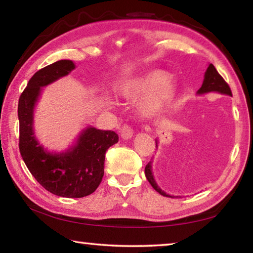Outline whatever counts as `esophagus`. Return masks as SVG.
<instances>
[{
  "instance_id": "1",
  "label": "esophagus",
  "mask_w": 253,
  "mask_h": 253,
  "mask_svg": "<svg viewBox=\"0 0 253 253\" xmlns=\"http://www.w3.org/2000/svg\"><path fill=\"white\" fill-rule=\"evenodd\" d=\"M120 133H121V138L124 140H127L132 138L133 135V129L129 126V124H123L120 129Z\"/></svg>"
}]
</instances>
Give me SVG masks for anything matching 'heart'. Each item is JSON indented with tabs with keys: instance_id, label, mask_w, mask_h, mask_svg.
Wrapping results in <instances>:
<instances>
[{
	"instance_id": "heart-1",
	"label": "heart",
	"mask_w": 253,
	"mask_h": 253,
	"mask_svg": "<svg viewBox=\"0 0 253 253\" xmlns=\"http://www.w3.org/2000/svg\"><path fill=\"white\" fill-rule=\"evenodd\" d=\"M176 92L177 84L170 80L169 73L163 69H152L123 88L124 96L131 99L149 94L141 104V110L146 115L163 112L170 105Z\"/></svg>"
}]
</instances>
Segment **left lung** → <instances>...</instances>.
<instances>
[{
  "mask_svg": "<svg viewBox=\"0 0 253 253\" xmlns=\"http://www.w3.org/2000/svg\"><path fill=\"white\" fill-rule=\"evenodd\" d=\"M210 92H218L221 94H225V95H229V96H232V92L229 84H227V83L223 80V77L220 75V74L217 73V70L214 67L213 64H210L208 69H206L205 75H204V82H203L202 87L197 90V94H205ZM157 142L158 141L156 140V147H158V143ZM144 173H146L148 181L150 183L152 187L155 188V190H157V192L161 194L163 196L173 198L172 196L166 194L164 190H161L159 188V186L157 185L154 175H152V171H151V161L150 163H148L146 168H144Z\"/></svg>",
  "mask_w": 253,
  "mask_h": 253,
  "instance_id": "obj_1",
  "label": "left lung"
}]
</instances>
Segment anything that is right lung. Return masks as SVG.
<instances>
[{"instance_id": "obj_1", "label": "right lung", "mask_w": 253, "mask_h": 253, "mask_svg": "<svg viewBox=\"0 0 253 253\" xmlns=\"http://www.w3.org/2000/svg\"><path fill=\"white\" fill-rule=\"evenodd\" d=\"M75 68L72 60H59L33 75L19 98V149L24 164L44 189L69 198L94 193L104 176L105 152L119 141L114 131L89 126L78 136L75 146L61 154H51L41 146L33 132V110L41 87L64 77Z\"/></svg>"}]
</instances>
